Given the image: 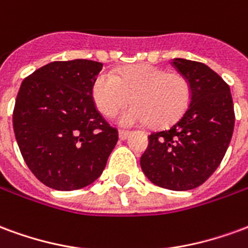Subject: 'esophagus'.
Here are the masks:
<instances>
[{
    "instance_id": "esophagus-1",
    "label": "esophagus",
    "mask_w": 248,
    "mask_h": 248,
    "mask_svg": "<svg viewBox=\"0 0 248 248\" xmlns=\"http://www.w3.org/2000/svg\"><path fill=\"white\" fill-rule=\"evenodd\" d=\"M130 134H131V131H129V130H119V140H127Z\"/></svg>"
}]
</instances>
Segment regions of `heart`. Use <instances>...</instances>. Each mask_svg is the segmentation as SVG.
I'll use <instances>...</instances> for the list:
<instances>
[{
	"instance_id": "b5f03b06",
	"label": "heart",
	"mask_w": 248,
	"mask_h": 248,
	"mask_svg": "<svg viewBox=\"0 0 248 248\" xmlns=\"http://www.w3.org/2000/svg\"><path fill=\"white\" fill-rule=\"evenodd\" d=\"M93 97L99 111L110 117L133 99L118 121L124 126L151 122L165 127L182 117L191 101V86L186 77L169 73L154 65H134L117 73L102 71L93 86Z\"/></svg>"
}]
</instances>
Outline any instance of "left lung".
Instances as JSON below:
<instances>
[{"instance_id": "1", "label": "left lung", "mask_w": 248, "mask_h": 248, "mask_svg": "<svg viewBox=\"0 0 248 248\" xmlns=\"http://www.w3.org/2000/svg\"><path fill=\"white\" fill-rule=\"evenodd\" d=\"M171 65L190 83L191 101L175 124L149 135L140 167L156 186L183 191L201 186L218 169L232 137L235 113L229 85L208 66L183 58Z\"/></svg>"}]
</instances>
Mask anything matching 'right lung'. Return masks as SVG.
Masks as SVG:
<instances>
[{"label":"right lung","mask_w":248,"mask_h":248,"mask_svg":"<svg viewBox=\"0 0 248 248\" xmlns=\"http://www.w3.org/2000/svg\"><path fill=\"white\" fill-rule=\"evenodd\" d=\"M101 62L56 61L25 78L13 129L25 163L45 186L70 191L102 174L118 130L98 111L93 86Z\"/></svg>","instance_id":"right-lung-1"}]
</instances>
